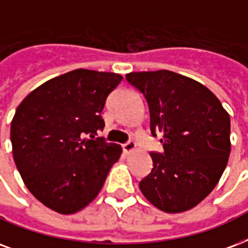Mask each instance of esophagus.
<instances>
[{"mask_svg": "<svg viewBox=\"0 0 248 248\" xmlns=\"http://www.w3.org/2000/svg\"><path fill=\"white\" fill-rule=\"evenodd\" d=\"M122 148H124V154H130V152H132L134 149L137 148V144H135L134 141H127V143H124V144L122 145Z\"/></svg>", "mask_w": 248, "mask_h": 248, "instance_id": "1", "label": "esophagus"}]
</instances>
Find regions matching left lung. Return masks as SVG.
<instances>
[{
	"instance_id": "obj_1",
	"label": "left lung",
	"mask_w": 248,
	"mask_h": 248,
	"mask_svg": "<svg viewBox=\"0 0 248 248\" xmlns=\"http://www.w3.org/2000/svg\"><path fill=\"white\" fill-rule=\"evenodd\" d=\"M148 103L151 132L164 152H152V171L139 183L149 203L181 213L205 199L230 155V117L202 83L169 70L126 74Z\"/></svg>"
}]
</instances>
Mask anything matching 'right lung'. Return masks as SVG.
Instances as JSON below:
<instances>
[{
  "instance_id": "add662e5",
  "label": "right lung",
  "mask_w": 248,
  "mask_h": 248,
  "mask_svg": "<svg viewBox=\"0 0 248 248\" xmlns=\"http://www.w3.org/2000/svg\"><path fill=\"white\" fill-rule=\"evenodd\" d=\"M116 73L77 69L50 79L19 104L11 121L13 157L24 185L61 215L82 211L99 195L121 145L94 138L104 124Z\"/></svg>"
}]
</instances>
